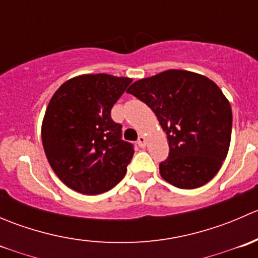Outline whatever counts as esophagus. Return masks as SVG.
Returning <instances> with one entry per match:
<instances>
[{
  "label": "esophagus",
  "instance_id": "1",
  "mask_svg": "<svg viewBox=\"0 0 258 258\" xmlns=\"http://www.w3.org/2000/svg\"><path fill=\"white\" fill-rule=\"evenodd\" d=\"M146 144H147V140H146V137L145 136H140L139 140H137V145H139L141 148H145Z\"/></svg>",
  "mask_w": 258,
  "mask_h": 258
}]
</instances>
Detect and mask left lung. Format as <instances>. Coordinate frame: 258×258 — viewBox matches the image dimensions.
<instances>
[{
    "instance_id": "left-lung-1",
    "label": "left lung",
    "mask_w": 258,
    "mask_h": 258,
    "mask_svg": "<svg viewBox=\"0 0 258 258\" xmlns=\"http://www.w3.org/2000/svg\"><path fill=\"white\" fill-rule=\"evenodd\" d=\"M127 92L145 102L167 135L170 155L161 177L175 187L206 184L220 171L231 142L232 110L213 81L184 70H167L136 81Z\"/></svg>"
}]
</instances>
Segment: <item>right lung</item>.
Listing matches in <instances>:
<instances>
[{
    "mask_svg": "<svg viewBox=\"0 0 258 258\" xmlns=\"http://www.w3.org/2000/svg\"><path fill=\"white\" fill-rule=\"evenodd\" d=\"M131 82L81 75L62 83L49 100L41 127L43 150L57 177L74 191L102 194L126 175L134 147L121 140L122 126L111 118V108Z\"/></svg>",
    "mask_w": 258,
    "mask_h": 258,
    "instance_id": "add662e5",
    "label": "right lung"
}]
</instances>
